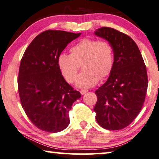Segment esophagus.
Returning <instances> with one entry per match:
<instances>
[{"mask_svg":"<svg viewBox=\"0 0 159 159\" xmlns=\"http://www.w3.org/2000/svg\"><path fill=\"white\" fill-rule=\"evenodd\" d=\"M89 91V90L88 89H81V90H80V93H81L82 95H84V94H85V93H87Z\"/></svg>","mask_w":159,"mask_h":159,"instance_id":"1","label":"esophagus"}]
</instances>
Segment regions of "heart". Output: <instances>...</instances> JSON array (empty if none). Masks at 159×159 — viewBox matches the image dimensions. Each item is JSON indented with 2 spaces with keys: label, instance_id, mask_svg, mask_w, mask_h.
Segmentation results:
<instances>
[{
  "label": "heart",
  "instance_id": "1",
  "mask_svg": "<svg viewBox=\"0 0 159 159\" xmlns=\"http://www.w3.org/2000/svg\"><path fill=\"white\" fill-rule=\"evenodd\" d=\"M70 55L60 54L57 66L62 76L69 84L76 79L80 66L84 71L76 80L80 89L94 86L100 79L109 76L114 67L115 54L112 46L107 41L85 38L70 50Z\"/></svg>",
  "mask_w": 159,
  "mask_h": 159
}]
</instances>
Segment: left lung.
<instances>
[{
    "instance_id": "8db88e82",
    "label": "left lung",
    "mask_w": 159,
    "mask_h": 159,
    "mask_svg": "<svg viewBox=\"0 0 159 159\" xmlns=\"http://www.w3.org/2000/svg\"><path fill=\"white\" fill-rule=\"evenodd\" d=\"M95 35L112 46L115 62L108 79L95 91L96 120L103 128L123 129L137 117L148 88L146 67L139 48L129 36L110 27H102Z\"/></svg>"
}]
</instances>
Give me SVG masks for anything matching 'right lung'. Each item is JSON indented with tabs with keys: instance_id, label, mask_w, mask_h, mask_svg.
<instances>
[{
	"instance_id": "add662e5",
	"label": "right lung",
	"mask_w": 159,
	"mask_h": 159,
	"mask_svg": "<svg viewBox=\"0 0 159 159\" xmlns=\"http://www.w3.org/2000/svg\"><path fill=\"white\" fill-rule=\"evenodd\" d=\"M81 33L47 30L37 35L20 63L18 89L29 119L42 130L57 133L70 123L69 111L80 98L64 79L57 58L68 43Z\"/></svg>"
}]
</instances>
